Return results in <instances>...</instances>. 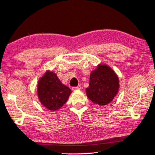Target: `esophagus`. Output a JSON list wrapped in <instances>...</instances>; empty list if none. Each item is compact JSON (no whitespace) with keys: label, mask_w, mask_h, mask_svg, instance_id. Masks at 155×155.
<instances>
[{"label":"esophagus","mask_w":155,"mask_h":155,"mask_svg":"<svg viewBox=\"0 0 155 155\" xmlns=\"http://www.w3.org/2000/svg\"><path fill=\"white\" fill-rule=\"evenodd\" d=\"M80 89H81V86H78L77 87H72V90H73V91L80 90Z\"/></svg>","instance_id":"esophagus-1"}]
</instances>
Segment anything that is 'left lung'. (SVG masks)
<instances>
[{
  "label": "left lung",
  "instance_id": "obj_1",
  "mask_svg": "<svg viewBox=\"0 0 155 155\" xmlns=\"http://www.w3.org/2000/svg\"><path fill=\"white\" fill-rule=\"evenodd\" d=\"M118 89V75L109 66L100 64L95 70L91 71L86 94L94 104L105 106L113 100Z\"/></svg>",
  "mask_w": 155,
  "mask_h": 155
}]
</instances>
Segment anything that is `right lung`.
Instances as JSON below:
<instances>
[{"mask_svg":"<svg viewBox=\"0 0 155 155\" xmlns=\"http://www.w3.org/2000/svg\"><path fill=\"white\" fill-rule=\"evenodd\" d=\"M71 93V90L53 71H47L38 81V97L42 105L49 110L55 111L61 108Z\"/></svg>","mask_w":155,"mask_h":155,"instance_id":"1","label":"right lung"}]
</instances>
